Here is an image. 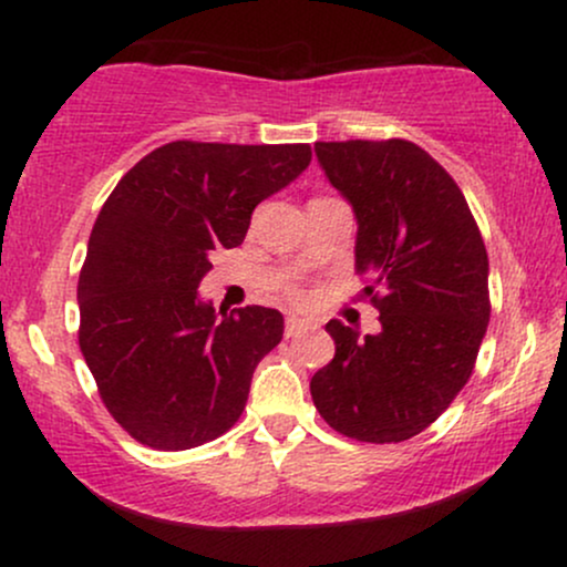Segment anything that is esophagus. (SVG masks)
Listing matches in <instances>:
<instances>
[{
    "label": "esophagus",
    "instance_id": "1",
    "mask_svg": "<svg viewBox=\"0 0 567 567\" xmlns=\"http://www.w3.org/2000/svg\"><path fill=\"white\" fill-rule=\"evenodd\" d=\"M309 330H311V324L301 320V317H288V322H285V336L288 338L303 336V333H309Z\"/></svg>",
    "mask_w": 567,
    "mask_h": 567
}]
</instances>
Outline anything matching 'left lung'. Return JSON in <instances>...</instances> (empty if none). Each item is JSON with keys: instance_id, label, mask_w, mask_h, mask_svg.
<instances>
[{"instance_id": "left-lung-1", "label": "left lung", "mask_w": 567, "mask_h": 567, "mask_svg": "<svg viewBox=\"0 0 567 567\" xmlns=\"http://www.w3.org/2000/svg\"><path fill=\"white\" fill-rule=\"evenodd\" d=\"M330 186L357 218L354 266L381 330L330 320L336 357L311 379V400L336 432L402 442L445 413L483 343L487 252L455 181L410 141L315 143Z\"/></svg>"}]
</instances>
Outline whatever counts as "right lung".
<instances>
[{
  "label": "right lung",
  "mask_w": 567,
  "mask_h": 567,
  "mask_svg": "<svg viewBox=\"0 0 567 567\" xmlns=\"http://www.w3.org/2000/svg\"><path fill=\"white\" fill-rule=\"evenodd\" d=\"M309 162V143L173 141L127 171L101 207L76 288L80 349L130 437L188 451L237 424L285 320L264 306L216 311L199 282L210 252L243 245L256 205Z\"/></svg>",
  "instance_id": "obj_1"
}]
</instances>
